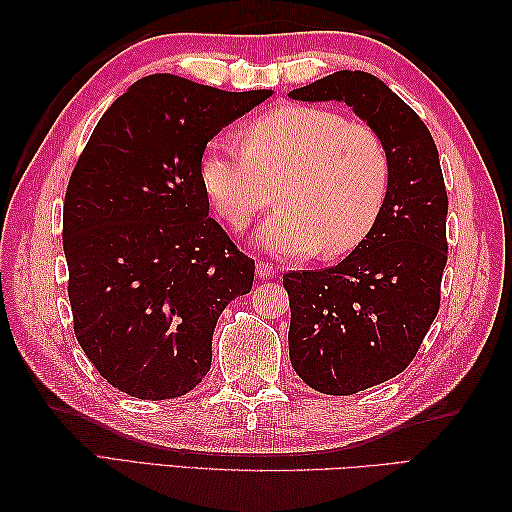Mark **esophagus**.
Here are the masks:
<instances>
[{"instance_id": "1", "label": "esophagus", "mask_w": 512, "mask_h": 512, "mask_svg": "<svg viewBox=\"0 0 512 512\" xmlns=\"http://www.w3.org/2000/svg\"><path fill=\"white\" fill-rule=\"evenodd\" d=\"M279 266H273L270 262H257V275L259 277H264V279H270V277H275L277 273H279Z\"/></svg>"}]
</instances>
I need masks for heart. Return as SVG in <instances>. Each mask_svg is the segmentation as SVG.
I'll return each mask as SVG.
<instances>
[{
    "mask_svg": "<svg viewBox=\"0 0 512 512\" xmlns=\"http://www.w3.org/2000/svg\"><path fill=\"white\" fill-rule=\"evenodd\" d=\"M242 143L217 138L200 165L202 187L224 220L242 231L273 204L262 244L277 255L336 257L372 231L387 200L391 162L374 127L328 107L284 105L253 118Z\"/></svg>",
    "mask_w": 512,
    "mask_h": 512,
    "instance_id": "heart-1",
    "label": "heart"
}]
</instances>
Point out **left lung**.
<instances>
[{
    "instance_id": "left-lung-1",
    "label": "left lung",
    "mask_w": 512,
    "mask_h": 512,
    "mask_svg": "<svg viewBox=\"0 0 512 512\" xmlns=\"http://www.w3.org/2000/svg\"><path fill=\"white\" fill-rule=\"evenodd\" d=\"M290 96L350 105L391 162L387 200L363 242L336 266L284 275L292 367L321 394L350 396L405 372L436 319L447 187L427 125L374 74L341 70Z\"/></svg>"
}]
</instances>
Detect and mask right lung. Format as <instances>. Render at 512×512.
Segmentation results:
<instances>
[{
	"instance_id": "right-lung-1",
	"label": "right lung",
	"mask_w": 512,
	"mask_h": 512,
	"mask_svg": "<svg viewBox=\"0 0 512 512\" xmlns=\"http://www.w3.org/2000/svg\"><path fill=\"white\" fill-rule=\"evenodd\" d=\"M270 94L145 76L76 160L63 202L74 334L129 396L189 394L211 369L217 317L253 288L255 262L209 217L200 165L206 143Z\"/></svg>"
}]
</instances>
